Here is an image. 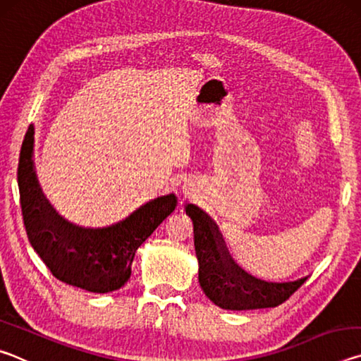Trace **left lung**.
Masks as SVG:
<instances>
[{"label": "left lung", "instance_id": "8db88e82", "mask_svg": "<svg viewBox=\"0 0 361 361\" xmlns=\"http://www.w3.org/2000/svg\"><path fill=\"white\" fill-rule=\"evenodd\" d=\"M186 215L192 219L194 247L199 261V283L213 304L226 310L266 309L286 301L305 277L286 282H267L232 259L218 224L197 205L186 204Z\"/></svg>", "mask_w": 361, "mask_h": 361}]
</instances>
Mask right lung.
Returning a JSON list of instances; mask_svg holds the SVG:
<instances>
[{
	"mask_svg": "<svg viewBox=\"0 0 361 361\" xmlns=\"http://www.w3.org/2000/svg\"><path fill=\"white\" fill-rule=\"evenodd\" d=\"M33 151L32 124L22 143L17 181L23 224L35 252L60 282L90 293L119 290L130 277L138 247L175 210L176 195L152 199L118 223L84 228L59 215L47 200L36 176Z\"/></svg>",
	"mask_w": 361,
	"mask_h": 361,
	"instance_id": "right-lung-1",
	"label": "right lung"
}]
</instances>
